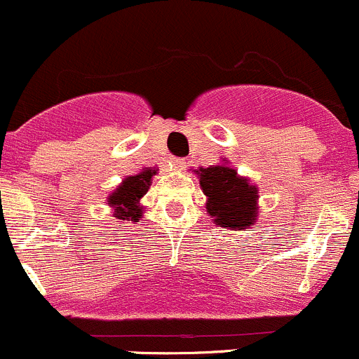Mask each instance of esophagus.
Instances as JSON below:
<instances>
[{
	"instance_id": "1",
	"label": "esophagus",
	"mask_w": 359,
	"mask_h": 359,
	"mask_svg": "<svg viewBox=\"0 0 359 359\" xmlns=\"http://www.w3.org/2000/svg\"><path fill=\"white\" fill-rule=\"evenodd\" d=\"M183 168H184V161H183V158H178V157L172 158V161H171V169H172V171H181V169H183Z\"/></svg>"
}]
</instances>
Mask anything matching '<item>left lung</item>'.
<instances>
[{
	"label": "left lung",
	"mask_w": 359,
	"mask_h": 359,
	"mask_svg": "<svg viewBox=\"0 0 359 359\" xmlns=\"http://www.w3.org/2000/svg\"><path fill=\"white\" fill-rule=\"evenodd\" d=\"M207 197L205 209L212 221L228 230L242 231L254 226L257 219V188L236 175L224 162L195 171Z\"/></svg>",
	"instance_id": "1"
}]
</instances>
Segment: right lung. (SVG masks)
<instances>
[{
	"label": "right lung",
	"instance_id": "add662e5",
	"mask_svg": "<svg viewBox=\"0 0 359 359\" xmlns=\"http://www.w3.org/2000/svg\"><path fill=\"white\" fill-rule=\"evenodd\" d=\"M155 172H157L155 168H145L138 175L124 178L123 183L110 194L109 201H107L114 209V217L121 221L138 223L140 217L143 216V207L140 205V201L149 191Z\"/></svg>",
	"mask_w": 359,
	"mask_h": 359
}]
</instances>
